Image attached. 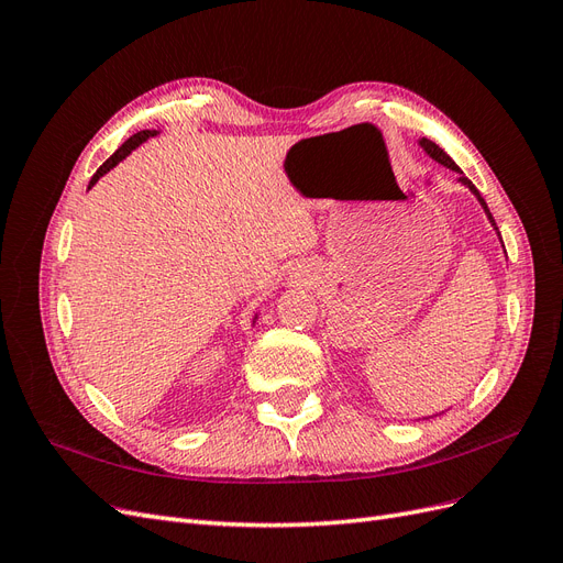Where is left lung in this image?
I'll use <instances>...</instances> for the list:
<instances>
[{
    "label": "left lung",
    "mask_w": 563,
    "mask_h": 563,
    "mask_svg": "<svg viewBox=\"0 0 563 563\" xmlns=\"http://www.w3.org/2000/svg\"><path fill=\"white\" fill-rule=\"evenodd\" d=\"M418 145H420L424 152H428V157H432V159H434V162H439L441 166H446V168H451V172H455V174H457V183H460V185H465L467 190L476 197V201L482 203V209H484V213H486V218H488V223L493 225V230H496V234L500 236V232H498V228H496V220H493V216H490V211H488V207H486L484 197H482V195H479V190H476V187L472 185V180H467V178H465V174L460 172L457 164H455V162L446 155V152L441 150L437 143H432L430 139H420V141H418ZM500 242H503V240H500ZM503 249H505V244H503ZM441 413H444V411H441ZM441 413H439V416H441Z\"/></svg>",
    "instance_id": "left-lung-1"
}]
</instances>
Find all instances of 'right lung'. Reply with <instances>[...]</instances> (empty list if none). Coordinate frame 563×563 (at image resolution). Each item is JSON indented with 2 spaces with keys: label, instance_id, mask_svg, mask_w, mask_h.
Instances as JSON below:
<instances>
[{
  "label": "right lung",
  "instance_id": "add662e5",
  "mask_svg": "<svg viewBox=\"0 0 563 563\" xmlns=\"http://www.w3.org/2000/svg\"><path fill=\"white\" fill-rule=\"evenodd\" d=\"M155 135H159V131H157V129H145V131L133 133L131 139H129L126 143H122V147H117L114 155H112V157H110V159H108L103 166H100L96 174H93V178H91V183H89V190H91V187H93V185H96L100 178H103L106 174H110L112 168H114L119 162H124V159L131 155V152H133L135 147L143 145V143H145V141H150V139H155ZM255 319H258V312H255V317H253V323H255Z\"/></svg>",
  "mask_w": 563,
  "mask_h": 563
}]
</instances>
